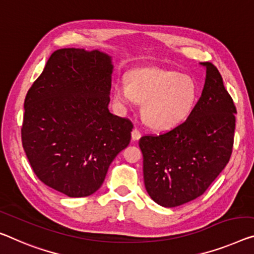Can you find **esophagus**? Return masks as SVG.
Wrapping results in <instances>:
<instances>
[{
    "label": "esophagus",
    "mask_w": 254,
    "mask_h": 254,
    "mask_svg": "<svg viewBox=\"0 0 254 254\" xmlns=\"http://www.w3.org/2000/svg\"><path fill=\"white\" fill-rule=\"evenodd\" d=\"M131 138L136 140V139H139L140 138V131L137 129V128H134L131 131Z\"/></svg>",
    "instance_id": "obj_1"
}]
</instances>
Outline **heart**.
Segmentation results:
<instances>
[{
    "instance_id": "heart-1",
    "label": "heart",
    "mask_w": 254,
    "mask_h": 254,
    "mask_svg": "<svg viewBox=\"0 0 254 254\" xmlns=\"http://www.w3.org/2000/svg\"><path fill=\"white\" fill-rule=\"evenodd\" d=\"M115 95L124 105L137 101L143 120L150 127L166 130L178 126L192 114L198 87L193 77L175 70L144 68L127 76V84L118 83Z\"/></svg>"
}]
</instances>
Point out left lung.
<instances>
[{
    "mask_svg": "<svg viewBox=\"0 0 254 254\" xmlns=\"http://www.w3.org/2000/svg\"><path fill=\"white\" fill-rule=\"evenodd\" d=\"M202 95L185 122L139 139L144 184L152 200L174 208L203 194L231 159L236 108L210 62Z\"/></svg>",
    "mask_w": 254,
    "mask_h": 254,
    "instance_id": "8db88e82",
    "label": "left lung"
}]
</instances>
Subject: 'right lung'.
I'll use <instances>...</instances> for the list:
<instances>
[{
  "label": "right lung",
  "instance_id": "obj_1",
  "mask_svg": "<svg viewBox=\"0 0 254 254\" xmlns=\"http://www.w3.org/2000/svg\"><path fill=\"white\" fill-rule=\"evenodd\" d=\"M112 64L100 51L62 49L25 99L22 147L37 178L70 197L95 193L130 142L132 123L110 114Z\"/></svg>",
  "mask_w": 254,
  "mask_h": 254
}]
</instances>
